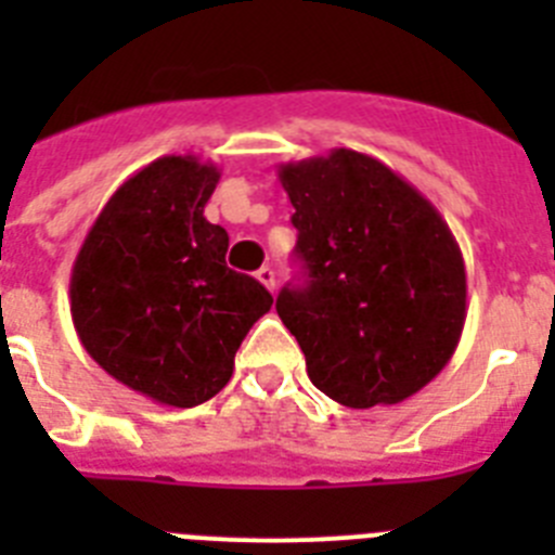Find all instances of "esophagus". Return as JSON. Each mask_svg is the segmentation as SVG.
<instances>
[{
	"instance_id": "esophagus-1",
	"label": "esophagus",
	"mask_w": 555,
	"mask_h": 555,
	"mask_svg": "<svg viewBox=\"0 0 555 555\" xmlns=\"http://www.w3.org/2000/svg\"><path fill=\"white\" fill-rule=\"evenodd\" d=\"M255 278H258V281L263 283V286L269 288V292H274V272L269 267H263V269H258V272H255Z\"/></svg>"
}]
</instances>
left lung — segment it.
<instances>
[{"label":"left lung","mask_w":555,"mask_h":555,"mask_svg":"<svg viewBox=\"0 0 555 555\" xmlns=\"http://www.w3.org/2000/svg\"><path fill=\"white\" fill-rule=\"evenodd\" d=\"M294 205L302 288L278 294L311 384L347 409L395 405L448 366L467 320V269L442 214L372 155L278 166Z\"/></svg>","instance_id":"left-lung-1"}]
</instances>
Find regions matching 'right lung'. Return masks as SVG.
<instances>
[{
	"label": "right lung",
	"instance_id": "right-lung-1",
	"mask_svg": "<svg viewBox=\"0 0 555 555\" xmlns=\"http://www.w3.org/2000/svg\"><path fill=\"white\" fill-rule=\"evenodd\" d=\"M217 164L164 155L113 191L72 267L80 345L127 389L191 409L228 386L235 350L272 308L228 269V233L203 217Z\"/></svg>",
	"mask_w": 555,
	"mask_h": 555
}]
</instances>
